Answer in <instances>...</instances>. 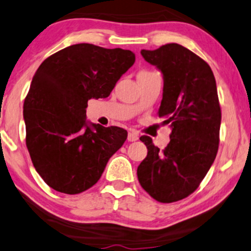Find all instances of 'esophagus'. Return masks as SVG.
<instances>
[{"label": "esophagus", "mask_w": 251, "mask_h": 251, "mask_svg": "<svg viewBox=\"0 0 251 251\" xmlns=\"http://www.w3.org/2000/svg\"><path fill=\"white\" fill-rule=\"evenodd\" d=\"M139 139V134L134 131H129L127 134V140L128 141H136Z\"/></svg>", "instance_id": "34e87169"}]
</instances>
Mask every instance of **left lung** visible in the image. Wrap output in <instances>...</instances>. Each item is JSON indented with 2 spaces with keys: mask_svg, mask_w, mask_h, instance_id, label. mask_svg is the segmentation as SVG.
I'll return each instance as SVG.
<instances>
[{
  "mask_svg": "<svg viewBox=\"0 0 251 251\" xmlns=\"http://www.w3.org/2000/svg\"><path fill=\"white\" fill-rule=\"evenodd\" d=\"M141 55L163 75L158 117L170 124V142L163 151L141 136L147 157L138 167L140 185L160 202L186 198L214 162L219 148L221 110L217 83L207 62L178 44H167Z\"/></svg>",
  "mask_w": 251,
  "mask_h": 251,
  "instance_id": "obj_1",
  "label": "left lung"
}]
</instances>
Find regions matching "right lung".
Here are the masks:
<instances>
[{"label": "right lung", "mask_w": 251, "mask_h": 251, "mask_svg": "<svg viewBox=\"0 0 251 251\" xmlns=\"http://www.w3.org/2000/svg\"><path fill=\"white\" fill-rule=\"evenodd\" d=\"M135 61L132 50L76 44L39 66L24 100L26 147L37 173L55 191L95 185L127 131L87 120L91 98H105Z\"/></svg>", "instance_id": "add662e5"}]
</instances>
